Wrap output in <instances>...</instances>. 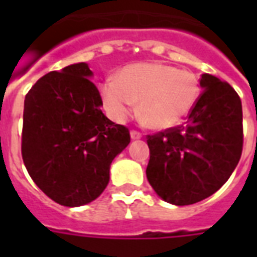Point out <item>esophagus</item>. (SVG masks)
<instances>
[{"label": "esophagus", "instance_id": "1", "mask_svg": "<svg viewBox=\"0 0 257 257\" xmlns=\"http://www.w3.org/2000/svg\"><path fill=\"white\" fill-rule=\"evenodd\" d=\"M131 137H132V140H139L141 139V133L137 131H131Z\"/></svg>", "mask_w": 257, "mask_h": 257}]
</instances>
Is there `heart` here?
<instances>
[{"mask_svg":"<svg viewBox=\"0 0 257 257\" xmlns=\"http://www.w3.org/2000/svg\"><path fill=\"white\" fill-rule=\"evenodd\" d=\"M197 76L175 66L143 62L121 70L117 78L101 85L105 109L112 118L124 121L136 108L149 128L164 131L183 122L200 97Z\"/></svg>","mask_w":257,"mask_h":257,"instance_id":"heart-1","label":"heart"}]
</instances>
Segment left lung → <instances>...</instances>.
<instances>
[{
    "instance_id": "left-lung-1",
    "label": "left lung",
    "mask_w": 257,
    "mask_h": 257,
    "mask_svg": "<svg viewBox=\"0 0 257 257\" xmlns=\"http://www.w3.org/2000/svg\"><path fill=\"white\" fill-rule=\"evenodd\" d=\"M203 92L183 125L147 136V177L167 203L189 205L219 191L243 151L241 100L228 82L200 78Z\"/></svg>"
}]
</instances>
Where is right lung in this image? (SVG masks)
<instances>
[{"instance_id":"1","label":"right lung","mask_w":257,"mask_h":257,"mask_svg":"<svg viewBox=\"0 0 257 257\" xmlns=\"http://www.w3.org/2000/svg\"><path fill=\"white\" fill-rule=\"evenodd\" d=\"M92 74L85 62L49 72L24 102V164L36 185L65 207L96 200L108 185L113 159L131 143L129 129L101 110Z\"/></svg>"}]
</instances>
